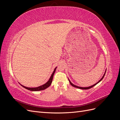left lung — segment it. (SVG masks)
<instances>
[{"instance_id":"8db88e82","label":"left lung","mask_w":120,"mask_h":120,"mask_svg":"<svg viewBox=\"0 0 120 120\" xmlns=\"http://www.w3.org/2000/svg\"><path fill=\"white\" fill-rule=\"evenodd\" d=\"M106 71H105V74H104V75L103 76V77L101 78V79H100V80L98 82H97L96 83H95V84H94V85H93V86H89V87H86V88H84V87H80V86H75V85H74V84H72V83L71 82V81H70V79H68V81H69V82H70V83H71V85L72 86H73L74 87H75V88H78V89H82V90H88V89H90V88H93V86H96L97 84H98V83H99L100 82H101V80H102L104 78V76H105V74H106Z\"/></svg>"}]
</instances>
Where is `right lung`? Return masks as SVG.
Listing matches in <instances>:
<instances>
[{"mask_svg": "<svg viewBox=\"0 0 120 120\" xmlns=\"http://www.w3.org/2000/svg\"><path fill=\"white\" fill-rule=\"evenodd\" d=\"M56 67L54 68V70L52 72V74L51 75V77H50L49 80L48 81V82H46L45 83L44 85H43L42 86H38V87H37V88H28V87H26V86H24L22 85H21V86H22L23 88H24L25 89H26L27 90H31V91H39V90H45V89L48 88V87H49L50 85H51V83L52 82V79H53V75H54V72H55L56 71Z\"/></svg>", "mask_w": 120, "mask_h": 120, "instance_id": "add662e5", "label": "right lung"}]
</instances>
